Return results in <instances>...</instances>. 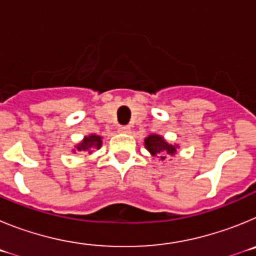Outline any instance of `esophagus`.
I'll return each instance as SVG.
<instances>
[{
  "label": "esophagus",
  "mask_w": 256,
  "mask_h": 256,
  "mask_svg": "<svg viewBox=\"0 0 256 256\" xmlns=\"http://www.w3.org/2000/svg\"><path fill=\"white\" fill-rule=\"evenodd\" d=\"M118 132H120V133H130V126H119V128H118Z\"/></svg>",
  "instance_id": "1"
}]
</instances>
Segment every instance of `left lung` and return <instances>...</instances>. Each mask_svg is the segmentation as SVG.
Segmentation results:
<instances>
[{"label":"left lung","instance_id":"obj_1","mask_svg":"<svg viewBox=\"0 0 256 256\" xmlns=\"http://www.w3.org/2000/svg\"><path fill=\"white\" fill-rule=\"evenodd\" d=\"M144 146L150 152L151 156L158 158L159 160H165L166 156H174L180 148L177 144H172V142L166 141L162 136L158 134V133L148 134L144 138Z\"/></svg>","mask_w":256,"mask_h":256}]
</instances>
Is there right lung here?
<instances>
[{"instance_id":"right-lung-1","label":"right lung","mask_w":256,"mask_h":256,"mask_svg":"<svg viewBox=\"0 0 256 256\" xmlns=\"http://www.w3.org/2000/svg\"><path fill=\"white\" fill-rule=\"evenodd\" d=\"M101 146H102V137L98 134H94V133H92V134L84 136L82 141L79 142V144H76L72 151H73L74 154H76V151H79V152L91 154L94 148H96V150H100Z\"/></svg>"}]
</instances>
